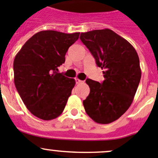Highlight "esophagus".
I'll use <instances>...</instances> for the list:
<instances>
[{
	"label": "esophagus",
	"instance_id": "34e87169",
	"mask_svg": "<svg viewBox=\"0 0 158 158\" xmlns=\"http://www.w3.org/2000/svg\"><path fill=\"white\" fill-rule=\"evenodd\" d=\"M75 80H76V84H79V83H82V82H83V81L80 80V79H78V78H76V79H75Z\"/></svg>",
	"mask_w": 158,
	"mask_h": 158
}]
</instances>
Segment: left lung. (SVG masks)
<instances>
[{"label":"left lung","mask_w":158,"mask_h":158,"mask_svg":"<svg viewBox=\"0 0 158 158\" xmlns=\"http://www.w3.org/2000/svg\"><path fill=\"white\" fill-rule=\"evenodd\" d=\"M80 40L104 70L101 83L86 80L90 91L84 108L95 122L109 124L132 104L141 79L139 56L130 43L109 29L82 32Z\"/></svg>","instance_id":"left-lung-1"}]
</instances>
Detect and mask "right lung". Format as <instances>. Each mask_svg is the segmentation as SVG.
Here are the masks:
<instances>
[{
	"mask_svg": "<svg viewBox=\"0 0 158 158\" xmlns=\"http://www.w3.org/2000/svg\"><path fill=\"white\" fill-rule=\"evenodd\" d=\"M79 34L40 31L16 54L15 85L26 107L36 117L52 120L63 112L76 81L58 73V67L64 63L66 52Z\"/></svg>",
	"mask_w": 158,
	"mask_h": 158,
	"instance_id": "obj_1",
	"label": "right lung"
}]
</instances>
